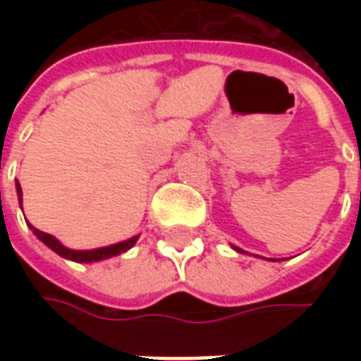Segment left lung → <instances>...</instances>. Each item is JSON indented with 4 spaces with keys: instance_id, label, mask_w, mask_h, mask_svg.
Returning <instances> with one entry per match:
<instances>
[{
    "instance_id": "obj_1",
    "label": "left lung",
    "mask_w": 361,
    "mask_h": 361,
    "mask_svg": "<svg viewBox=\"0 0 361 361\" xmlns=\"http://www.w3.org/2000/svg\"><path fill=\"white\" fill-rule=\"evenodd\" d=\"M360 157H361V154H360ZM360 166H361V160H360ZM360 197H361V192H360ZM237 251H241V249H237Z\"/></svg>"
}]
</instances>
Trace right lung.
<instances>
[{
  "label": "right lung",
  "instance_id": "obj_1",
  "mask_svg": "<svg viewBox=\"0 0 361 361\" xmlns=\"http://www.w3.org/2000/svg\"><path fill=\"white\" fill-rule=\"evenodd\" d=\"M18 197H20V204H21V187L20 183H18ZM35 233V237L39 239L42 243H46L51 251H56L58 255L66 257V259H70V261H78V263H94V261H102V259H108V257H114L120 255V253H124V251H128L132 245L136 243L138 237H132L128 241H122L116 243V245H110V247H102V249H92V251H74V249H68V247H63L62 243L58 241L56 237H51L48 233H44V231L35 229L32 227Z\"/></svg>",
  "mask_w": 361,
  "mask_h": 361
}]
</instances>
